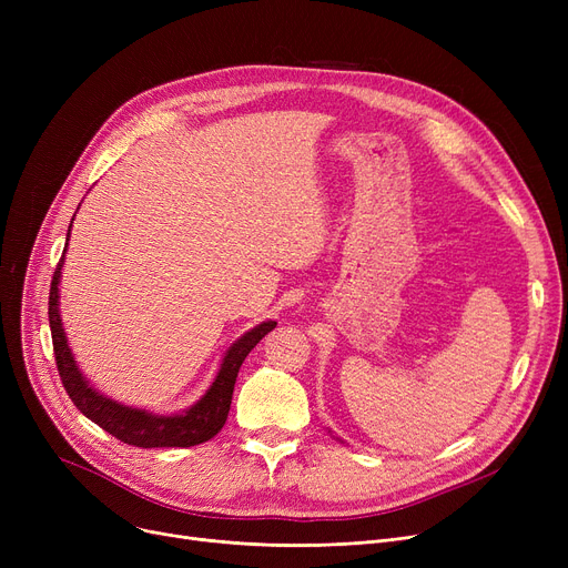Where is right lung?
<instances>
[{
  "instance_id": "right-lung-1",
  "label": "right lung",
  "mask_w": 568,
  "mask_h": 568,
  "mask_svg": "<svg viewBox=\"0 0 568 568\" xmlns=\"http://www.w3.org/2000/svg\"><path fill=\"white\" fill-rule=\"evenodd\" d=\"M69 234H71V227H69ZM62 262L64 257L59 260L52 274L48 317H50V332H52L54 364L73 405L87 416V419H92L97 426L108 430L119 442L142 446V449H159V446H195L212 439L225 426L239 368H242L248 352L274 329L276 322L268 320L257 324L255 329L244 334L227 349L214 384L209 386V392L189 412L174 414V416H154L149 412L124 407L110 398H103L80 375L62 329V320H59L57 285H59V274H62Z\"/></svg>"
}]
</instances>
